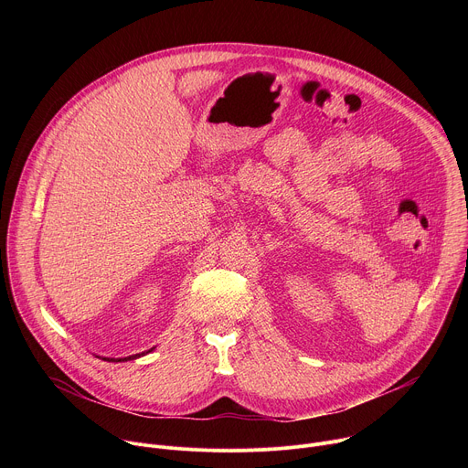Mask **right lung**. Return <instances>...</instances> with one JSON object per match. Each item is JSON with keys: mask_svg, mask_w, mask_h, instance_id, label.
Returning <instances> with one entry per match:
<instances>
[{"mask_svg": "<svg viewBox=\"0 0 468 468\" xmlns=\"http://www.w3.org/2000/svg\"><path fill=\"white\" fill-rule=\"evenodd\" d=\"M152 350H155V348H150L148 352L135 354V356H129V357H118V359H114V357H103V359H105V361H112V363H118V361H131V359H137V357H141V356H144V354H150Z\"/></svg>", "mask_w": 468, "mask_h": 468, "instance_id": "add662e5", "label": "right lung"}]
</instances>
